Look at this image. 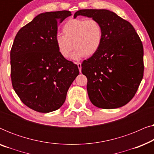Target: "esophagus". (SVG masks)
<instances>
[{
	"mask_svg": "<svg viewBox=\"0 0 154 154\" xmlns=\"http://www.w3.org/2000/svg\"><path fill=\"white\" fill-rule=\"evenodd\" d=\"M77 65H78V67H79V69L80 72H81V62H78Z\"/></svg>",
	"mask_w": 154,
	"mask_h": 154,
	"instance_id": "esophagus-1",
	"label": "esophagus"
}]
</instances>
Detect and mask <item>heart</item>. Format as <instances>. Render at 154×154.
<instances>
[{"label": "heart", "instance_id": "heart-1", "mask_svg": "<svg viewBox=\"0 0 154 154\" xmlns=\"http://www.w3.org/2000/svg\"><path fill=\"white\" fill-rule=\"evenodd\" d=\"M64 35L55 37L58 51L63 57L67 58L73 47L72 57L79 59L90 57L98 52L103 42V28L95 19L75 18L69 20L63 26Z\"/></svg>", "mask_w": 154, "mask_h": 154}]
</instances>
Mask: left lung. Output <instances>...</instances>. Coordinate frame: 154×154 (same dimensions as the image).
I'll use <instances>...</instances> for the list:
<instances>
[{
  "label": "left lung",
  "mask_w": 154,
  "mask_h": 154,
  "mask_svg": "<svg viewBox=\"0 0 154 154\" xmlns=\"http://www.w3.org/2000/svg\"><path fill=\"white\" fill-rule=\"evenodd\" d=\"M95 19L103 28L98 52L84 60L90 100L101 109L119 108L133 98L144 75V49L129 22L108 10H81L74 14Z\"/></svg>",
  "instance_id": "1"
}]
</instances>
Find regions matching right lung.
Returning <instances> with one entry per match:
<instances>
[{
	"mask_svg": "<svg viewBox=\"0 0 154 154\" xmlns=\"http://www.w3.org/2000/svg\"><path fill=\"white\" fill-rule=\"evenodd\" d=\"M71 14L67 10L38 14L20 29L12 44V87L21 101L38 112L60 108L79 74L77 65L63 57L55 43L58 24Z\"/></svg>",
	"mask_w": 154,
	"mask_h": 154,
	"instance_id": "obj_1",
	"label": "right lung"
}]
</instances>
